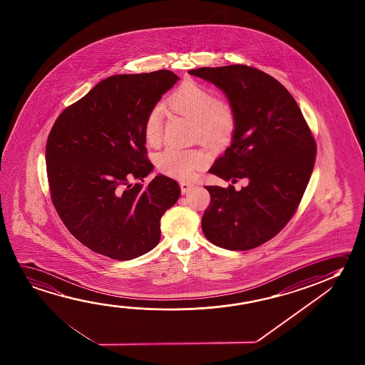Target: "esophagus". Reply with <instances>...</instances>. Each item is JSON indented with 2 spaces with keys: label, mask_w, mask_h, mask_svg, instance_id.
I'll return each instance as SVG.
<instances>
[{
  "label": "esophagus",
  "mask_w": 365,
  "mask_h": 365,
  "mask_svg": "<svg viewBox=\"0 0 365 365\" xmlns=\"http://www.w3.org/2000/svg\"><path fill=\"white\" fill-rule=\"evenodd\" d=\"M180 191L183 195L185 193H188V192H191L193 190V185L192 183H188V182H180Z\"/></svg>",
  "instance_id": "obj_1"
}]
</instances>
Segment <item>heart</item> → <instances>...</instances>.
Wrapping results in <instances>:
<instances>
[{
    "label": "heart",
    "mask_w": 365,
    "mask_h": 365,
    "mask_svg": "<svg viewBox=\"0 0 365 365\" xmlns=\"http://www.w3.org/2000/svg\"><path fill=\"white\" fill-rule=\"evenodd\" d=\"M174 112L195 120V133L212 146L227 143L235 130L237 118L233 107L222 99H216L212 90L195 80H185L174 90L168 99ZM162 109H150L144 123L143 133L149 145H158L162 140ZM206 163L203 151L197 149L168 148L158 156V167L163 173L174 178L190 180L195 172Z\"/></svg>",
    "instance_id": "b5f03b06"
}]
</instances>
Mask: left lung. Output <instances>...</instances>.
Masks as SVG:
<instances>
[{"mask_svg": "<svg viewBox=\"0 0 365 365\" xmlns=\"http://www.w3.org/2000/svg\"><path fill=\"white\" fill-rule=\"evenodd\" d=\"M188 72L222 90L237 118L232 145L210 173L232 183L248 180L240 191L206 185L211 201L203 234L221 248L248 251L293 217L311 180L316 141L292 94L261 70L230 65Z\"/></svg>", "mask_w": 365, "mask_h": 365, "instance_id": "left-lung-1", "label": "left lung"}]
</instances>
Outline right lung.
<instances>
[{
    "instance_id": "1",
    "label": "right lung",
    "mask_w": 365,
    "mask_h": 365,
    "mask_svg": "<svg viewBox=\"0 0 365 365\" xmlns=\"http://www.w3.org/2000/svg\"><path fill=\"white\" fill-rule=\"evenodd\" d=\"M180 78L169 70L104 78L54 122L46 146L51 198L91 251L128 261L160 240V219L180 196L146 156L145 117Z\"/></svg>"
}]
</instances>
